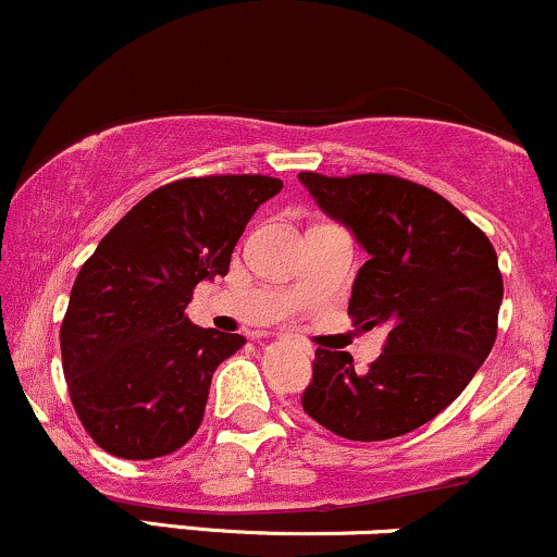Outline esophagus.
Returning <instances> with one entry per match:
<instances>
[{"instance_id":"1","label":"esophagus","mask_w":557,"mask_h":557,"mask_svg":"<svg viewBox=\"0 0 557 557\" xmlns=\"http://www.w3.org/2000/svg\"><path fill=\"white\" fill-rule=\"evenodd\" d=\"M300 350H304V354H311V345L309 343H300Z\"/></svg>"}]
</instances>
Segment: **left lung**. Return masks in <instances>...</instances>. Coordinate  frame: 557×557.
I'll use <instances>...</instances> for the list:
<instances>
[{"label": "left lung", "mask_w": 557, "mask_h": 557, "mask_svg": "<svg viewBox=\"0 0 557 557\" xmlns=\"http://www.w3.org/2000/svg\"><path fill=\"white\" fill-rule=\"evenodd\" d=\"M298 181L369 253L350 293V319L387 330L385 350L367 372H356L345 350L317 348L300 406L356 443L419 430L463 393L495 345L503 300L495 248L419 183L380 172H300Z\"/></svg>", "instance_id": "1"}]
</instances>
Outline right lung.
Returning a JSON list of instances; mask_svg holds the SVG:
<instances>
[{
	"label": "right lung",
	"mask_w": 557,
	"mask_h": 557,
	"mask_svg": "<svg viewBox=\"0 0 557 557\" xmlns=\"http://www.w3.org/2000/svg\"><path fill=\"white\" fill-rule=\"evenodd\" d=\"M283 190L267 175L183 177L140 198L75 277L62 369L81 424L125 461L194 437L214 369L246 343L185 317L201 280L225 277L253 212Z\"/></svg>",
	"instance_id": "add662e5"
}]
</instances>
